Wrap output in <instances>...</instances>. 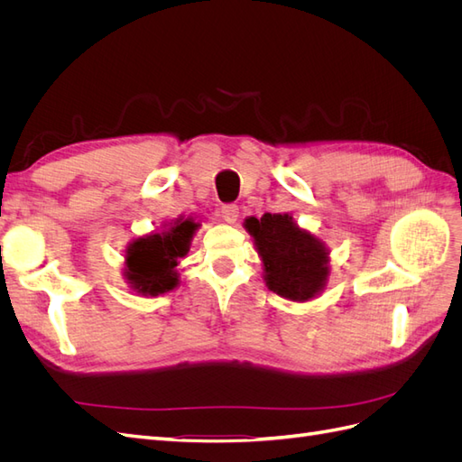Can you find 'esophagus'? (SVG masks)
Masks as SVG:
<instances>
[{
  "label": "esophagus",
  "mask_w": 462,
  "mask_h": 462,
  "mask_svg": "<svg viewBox=\"0 0 462 462\" xmlns=\"http://www.w3.org/2000/svg\"><path fill=\"white\" fill-rule=\"evenodd\" d=\"M221 217L226 219L227 223H235L236 217H239V208L235 204H223L221 206Z\"/></svg>",
  "instance_id": "1"
}]
</instances>
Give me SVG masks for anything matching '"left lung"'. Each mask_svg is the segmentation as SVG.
Returning <instances> with one entry per match:
<instances>
[{
    "label": "left lung",
    "instance_id": "8db88e82",
    "mask_svg": "<svg viewBox=\"0 0 462 462\" xmlns=\"http://www.w3.org/2000/svg\"><path fill=\"white\" fill-rule=\"evenodd\" d=\"M246 231L263 263V279L279 297L304 302L324 289L329 273L328 250L289 214H263L245 219Z\"/></svg>",
    "mask_w": 462,
    "mask_h": 462
}]
</instances>
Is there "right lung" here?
<instances>
[{"label":"right lung","mask_w":462,"mask_h":462,"mask_svg":"<svg viewBox=\"0 0 462 462\" xmlns=\"http://www.w3.org/2000/svg\"><path fill=\"white\" fill-rule=\"evenodd\" d=\"M199 223L192 219H177L163 233H153L136 239L127 248L125 275L131 287L144 297H156L171 291L179 283L175 265L189 253L190 239Z\"/></svg>","instance_id":"1"}]
</instances>
